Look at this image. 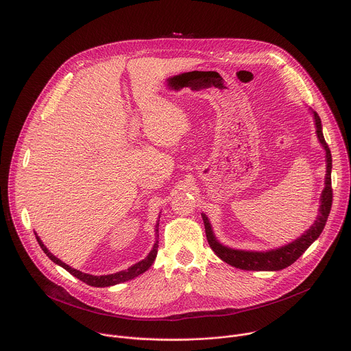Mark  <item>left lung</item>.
Here are the masks:
<instances>
[{
	"label": "left lung",
	"instance_id": "1",
	"mask_svg": "<svg viewBox=\"0 0 351 351\" xmlns=\"http://www.w3.org/2000/svg\"><path fill=\"white\" fill-rule=\"evenodd\" d=\"M313 114H314V119H315V129H317L318 140L326 152V177H325V188L321 195V207H319L318 218L315 219V222L311 225V228L304 234H302L298 240L289 243L288 245H284L281 248L271 250L267 252H251V251L232 250V248H226V247L221 245L213 234V230H211L207 217L204 214H202L208 244H210L211 250L217 254V256H219L223 262H226L234 267L243 269V270H280V269H284V267L289 266L291 263H293L311 245V243L321 234V232L326 223L328 215L330 213L332 197H333L332 182H330L332 156H330L329 147L322 134L321 119L315 111Z\"/></svg>",
	"mask_w": 351,
	"mask_h": 351
}]
</instances>
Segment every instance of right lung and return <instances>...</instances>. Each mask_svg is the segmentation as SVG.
Here are the masks:
<instances>
[{
    "label": "right lung",
    "mask_w": 351,
    "mask_h": 351,
    "mask_svg": "<svg viewBox=\"0 0 351 351\" xmlns=\"http://www.w3.org/2000/svg\"><path fill=\"white\" fill-rule=\"evenodd\" d=\"M159 223H156V237H159V234H158V232H159ZM36 237H37V241H38V244L41 245V248H43V251L56 263V265H60L62 267H64L67 271H70L73 276H75L77 278H80L81 281H84V282H86L88 285H92V287H110V285H115V284H119V282H123V281H128V280H132V278H134V277H137V276H140V274H143L145 270H148L149 267H151V265L154 263V261H155V258H156V254H158V244H159V241H158V239H156V243L154 244V248H152V251L149 252V255L145 258V259H143L141 262H138V263H136V265H133L132 267H129L128 270H122V271H118V273H114V274H107V276H92V274H86V273H82V271H80V270H77V269H73V267H70L69 265H66L64 262H62L59 258H56L52 252H49V250L44 245V243L41 241V239L36 234Z\"/></svg>",
    "instance_id": "1"
}]
</instances>
